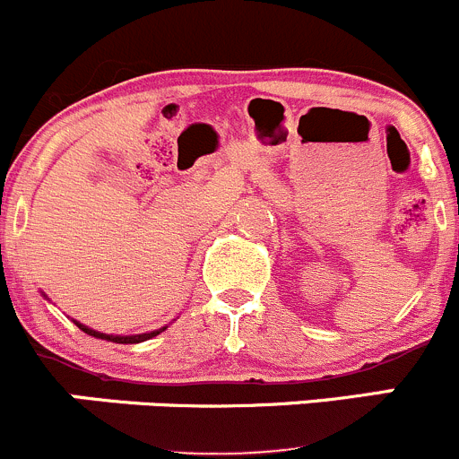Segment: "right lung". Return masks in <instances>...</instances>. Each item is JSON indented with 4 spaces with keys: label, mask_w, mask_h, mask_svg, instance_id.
Segmentation results:
<instances>
[{
    "label": "right lung",
    "mask_w": 459,
    "mask_h": 459,
    "mask_svg": "<svg viewBox=\"0 0 459 459\" xmlns=\"http://www.w3.org/2000/svg\"><path fill=\"white\" fill-rule=\"evenodd\" d=\"M75 324H77V321H75ZM77 328H80V330H84V333H86V334H91V337H98V339H108V342H116V343H140V342H147V339L156 337V334H160L162 330H165V328H160V330H153V333H147V334H134V337H111V334L95 333V330L86 328V325H82V324H77Z\"/></svg>",
    "instance_id": "obj_1"
}]
</instances>
